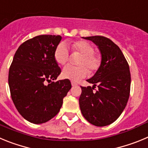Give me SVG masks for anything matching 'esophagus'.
Returning a JSON list of instances; mask_svg holds the SVG:
<instances>
[{
  "mask_svg": "<svg viewBox=\"0 0 148 148\" xmlns=\"http://www.w3.org/2000/svg\"><path fill=\"white\" fill-rule=\"evenodd\" d=\"M77 84L75 82H73V81L71 82V86H77Z\"/></svg>",
  "mask_w": 148,
  "mask_h": 148,
  "instance_id": "34e87169",
  "label": "esophagus"
}]
</instances>
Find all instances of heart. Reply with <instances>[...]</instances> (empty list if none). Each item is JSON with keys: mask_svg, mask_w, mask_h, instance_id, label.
<instances>
[{"mask_svg": "<svg viewBox=\"0 0 148 148\" xmlns=\"http://www.w3.org/2000/svg\"><path fill=\"white\" fill-rule=\"evenodd\" d=\"M71 48L74 51H79L82 54V57L78 62V64L80 66H66L62 71L63 78L72 81H78L81 78L88 75V68L91 71H95L100 67L102 62L101 56L94 52V46L90 42L86 40L74 41L71 43ZM54 58L56 62L61 66H63L68 62L69 51L65 43L61 42L56 47Z\"/></svg>", "mask_w": 148, "mask_h": 148, "instance_id": "b5f03b06", "label": "heart"}]
</instances>
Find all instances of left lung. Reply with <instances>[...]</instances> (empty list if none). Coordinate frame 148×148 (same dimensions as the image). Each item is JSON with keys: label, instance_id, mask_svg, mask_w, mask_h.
Listing matches in <instances>:
<instances>
[{"label": "left lung", "instance_id": "obj_1", "mask_svg": "<svg viewBox=\"0 0 148 148\" xmlns=\"http://www.w3.org/2000/svg\"><path fill=\"white\" fill-rule=\"evenodd\" d=\"M95 43L102 57L100 67L87 82L93 87H81L79 103L85 119L98 127L115 122L127 105L130 90L128 63L119 46L102 36L82 38ZM97 87V89L94 88ZM95 90V91H94Z\"/></svg>", "mask_w": 148, "mask_h": 148}]
</instances>
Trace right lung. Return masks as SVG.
<instances>
[{
    "label": "right lung",
    "mask_w": 148,
    "mask_h": 148,
    "mask_svg": "<svg viewBox=\"0 0 148 148\" xmlns=\"http://www.w3.org/2000/svg\"><path fill=\"white\" fill-rule=\"evenodd\" d=\"M61 39L60 35L43 34L25 41L9 68L12 99L20 114L32 123H44L55 116L71 88L68 79L52 82L61 72L54 58Z\"/></svg>",
    "instance_id": "obj_1"
}]
</instances>
